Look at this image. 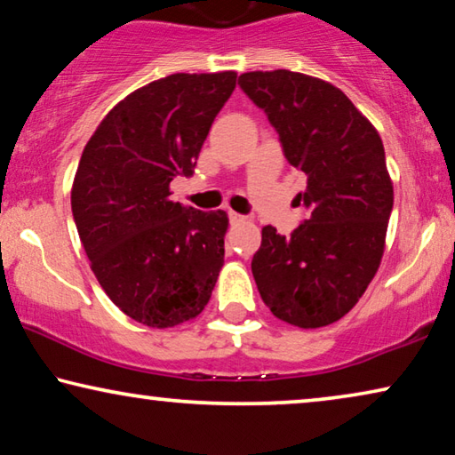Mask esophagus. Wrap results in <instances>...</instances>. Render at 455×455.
<instances>
[{"label":"esophagus","mask_w":455,"mask_h":455,"mask_svg":"<svg viewBox=\"0 0 455 455\" xmlns=\"http://www.w3.org/2000/svg\"><path fill=\"white\" fill-rule=\"evenodd\" d=\"M228 220H230V222H243V220H245V216L239 214V212H233V210H230V212H228Z\"/></svg>","instance_id":"1"}]
</instances>
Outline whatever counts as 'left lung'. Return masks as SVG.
<instances>
[{"label": "left lung", "mask_w": 455, "mask_h": 455, "mask_svg": "<svg viewBox=\"0 0 455 455\" xmlns=\"http://www.w3.org/2000/svg\"><path fill=\"white\" fill-rule=\"evenodd\" d=\"M241 90L266 112L283 157L307 173V219L288 236L263 227L257 290L277 318L302 329L347 315L384 253L395 204L382 139L335 85L288 69L251 71Z\"/></svg>", "instance_id": "left-lung-1"}]
</instances>
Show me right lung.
<instances>
[{"mask_svg":"<svg viewBox=\"0 0 455 455\" xmlns=\"http://www.w3.org/2000/svg\"><path fill=\"white\" fill-rule=\"evenodd\" d=\"M236 73H175L132 92L101 120L71 189L79 239L122 313L167 329L198 316L225 261L228 219L169 200L192 175Z\"/></svg>","mask_w":455,"mask_h":455,"instance_id":"1","label":"right lung"}]
</instances>
